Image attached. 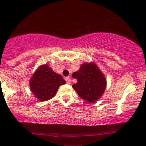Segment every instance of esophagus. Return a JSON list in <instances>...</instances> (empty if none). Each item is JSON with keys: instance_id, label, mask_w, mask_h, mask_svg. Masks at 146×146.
<instances>
[{"instance_id": "esophagus-1", "label": "esophagus", "mask_w": 146, "mask_h": 146, "mask_svg": "<svg viewBox=\"0 0 146 146\" xmlns=\"http://www.w3.org/2000/svg\"><path fill=\"white\" fill-rule=\"evenodd\" d=\"M65 80H66V83H67L68 84H70L71 83V78H69V77H67V78H65Z\"/></svg>"}]
</instances>
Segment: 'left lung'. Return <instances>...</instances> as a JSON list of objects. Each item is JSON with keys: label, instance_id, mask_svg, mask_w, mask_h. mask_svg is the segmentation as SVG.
I'll list each match as a JSON object with an SVG mask.
<instances>
[{"label": "left lung", "instance_id": "1", "mask_svg": "<svg viewBox=\"0 0 146 146\" xmlns=\"http://www.w3.org/2000/svg\"><path fill=\"white\" fill-rule=\"evenodd\" d=\"M78 82L73 85L79 97L89 103L99 100L106 88V80L104 75L94 62H84L78 71L72 75Z\"/></svg>", "mask_w": 146, "mask_h": 146}]
</instances>
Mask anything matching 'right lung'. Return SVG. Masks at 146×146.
<instances>
[{"label": "right lung", "instance_id": "obj_1", "mask_svg": "<svg viewBox=\"0 0 146 146\" xmlns=\"http://www.w3.org/2000/svg\"><path fill=\"white\" fill-rule=\"evenodd\" d=\"M65 84L66 81L61 75L55 73L47 64L40 66L29 80L30 89L40 102L53 98L59 86Z\"/></svg>", "mask_w": 146, "mask_h": 146}]
</instances>
